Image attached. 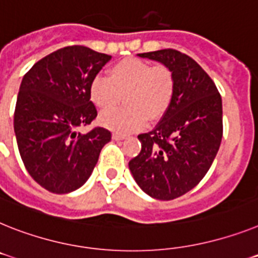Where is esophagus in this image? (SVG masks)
Instances as JSON below:
<instances>
[{"instance_id": "34e87169", "label": "esophagus", "mask_w": 258, "mask_h": 258, "mask_svg": "<svg viewBox=\"0 0 258 258\" xmlns=\"http://www.w3.org/2000/svg\"><path fill=\"white\" fill-rule=\"evenodd\" d=\"M112 139H114V140H123V139H125V135L114 133V134H112Z\"/></svg>"}]
</instances>
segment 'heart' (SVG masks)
<instances>
[{
	"instance_id": "1",
	"label": "heart",
	"mask_w": 258,
	"mask_h": 258,
	"mask_svg": "<svg viewBox=\"0 0 258 258\" xmlns=\"http://www.w3.org/2000/svg\"><path fill=\"white\" fill-rule=\"evenodd\" d=\"M174 76L169 68L153 66L142 59H124L114 64L110 77L94 76L89 96L99 109H108L124 92L127 109H109L99 115V123L116 134H131L144 128L148 119L161 118L174 94Z\"/></svg>"
}]
</instances>
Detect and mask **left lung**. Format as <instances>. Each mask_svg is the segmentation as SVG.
<instances>
[{
  "instance_id": "left-lung-1",
  "label": "left lung",
  "mask_w": 258,
  "mask_h": 258,
  "mask_svg": "<svg viewBox=\"0 0 258 258\" xmlns=\"http://www.w3.org/2000/svg\"><path fill=\"white\" fill-rule=\"evenodd\" d=\"M138 56L169 68L176 86L159 124L138 136L142 151L128 162V168L146 194L170 201L201 182L219 151L222 97L202 67L185 53L160 49Z\"/></svg>"
}]
</instances>
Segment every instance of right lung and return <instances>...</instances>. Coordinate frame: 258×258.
Segmentation results:
<instances>
[{"label": "right lung", "instance_id": "1", "mask_svg": "<svg viewBox=\"0 0 258 258\" xmlns=\"http://www.w3.org/2000/svg\"><path fill=\"white\" fill-rule=\"evenodd\" d=\"M110 60L106 53L71 45L39 60L22 79L15 139L30 176L48 191L67 194L81 187L111 140L102 127L77 133L97 116L89 85Z\"/></svg>", "mask_w": 258, "mask_h": 258}]
</instances>
